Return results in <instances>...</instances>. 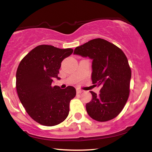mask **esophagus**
Instances as JSON below:
<instances>
[{
  "label": "esophagus",
  "mask_w": 152,
  "mask_h": 152,
  "mask_svg": "<svg viewBox=\"0 0 152 152\" xmlns=\"http://www.w3.org/2000/svg\"><path fill=\"white\" fill-rule=\"evenodd\" d=\"M82 92H83V91H82V90H80V89L76 90V93L77 94H80V93H82Z\"/></svg>",
  "instance_id": "1"
}]
</instances>
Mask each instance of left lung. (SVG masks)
Masks as SVG:
<instances>
[{
  "mask_svg": "<svg viewBox=\"0 0 152 152\" xmlns=\"http://www.w3.org/2000/svg\"><path fill=\"white\" fill-rule=\"evenodd\" d=\"M74 54L92 60V84L101 86L99 95L91 91L92 99L86 104L88 115L100 122L114 119L129 95L132 70L125 53L115 45L98 38L76 48Z\"/></svg>",
  "mask_w": 152,
  "mask_h": 152,
  "instance_id": "obj_1",
  "label": "left lung"
}]
</instances>
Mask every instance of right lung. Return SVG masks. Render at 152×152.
Segmentation results:
<instances>
[{
    "mask_svg": "<svg viewBox=\"0 0 152 152\" xmlns=\"http://www.w3.org/2000/svg\"><path fill=\"white\" fill-rule=\"evenodd\" d=\"M73 52L70 48L60 49L41 45L20 61L16 74L18 96L28 115L41 125L54 126L65 120L69 114L70 102L76 96L74 87L61 89L52 86L64 59Z\"/></svg>",
    "mask_w": 152,
    "mask_h": 152,
    "instance_id": "obj_1",
    "label": "right lung"
}]
</instances>
